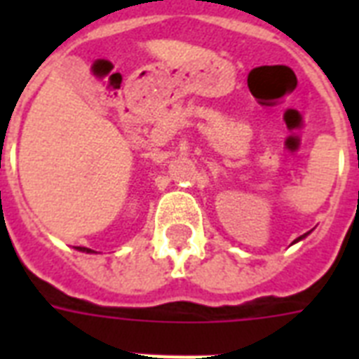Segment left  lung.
<instances>
[{"label": "left lung", "mask_w": 359, "mask_h": 359, "mask_svg": "<svg viewBox=\"0 0 359 359\" xmlns=\"http://www.w3.org/2000/svg\"><path fill=\"white\" fill-rule=\"evenodd\" d=\"M304 236H306V235H302V236H300V238H296V240H302V238H304Z\"/></svg>", "instance_id": "8db88e82"}]
</instances>
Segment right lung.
Masks as SVG:
<instances>
[{
    "label": "right lung",
    "mask_w": 359,
    "mask_h": 359,
    "mask_svg": "<svg viewBox=\"0 0 359 359\" xmlns=\"http://www.w3.org/2000/svg\"><path fill=\"white\" fill-rule=\"evenodd\" d=\"M76 250H80V251H87V253H93V250H89V248H81V245H78Z\"/></svg>",
    "instance_id": "1"
}]
</instances>
